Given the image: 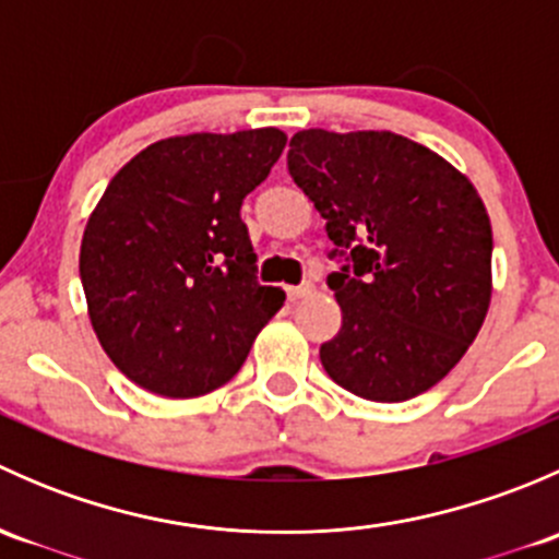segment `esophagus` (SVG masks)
I'll use <instances>...</instances> for the list:
<instances>
[{"label": "esophagus", "instance_id": "1", "mask_svg": "<svg viewBox=\"0 0 559 559\" xmlns=\"http://www.w3.org/2000/svg\"><path fill=\"white\" fill-rule=\"evenodd\" d=\"M308 295H313L311 281H306V284H300V286H286V297H289L292 302L302 300V297H308Z\"/></svg>", "mask_w": 559, "mask_h": 559}]
</instances>
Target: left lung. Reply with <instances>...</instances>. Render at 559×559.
<instances>
[{
  "mask_svg": "<svg viewBox=\"0 0 559 559\" xmlns=\"http://www.w3.org/2000/svg\"><path fill=\"white\" fill-rule=\"evenodd\" d=\"M286 165L341 262L326 275L343 311L319 352L326 376L376 403L436 386L492 295V227L471 180L394 132L302 129Z\"/></svg>",
  "mask_w": 559,
  "mask_h": 559,
  "instance_id": "obj_1",
  "label": "left lung"
}]
</instances>
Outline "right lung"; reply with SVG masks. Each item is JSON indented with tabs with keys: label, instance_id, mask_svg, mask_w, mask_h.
I'll use <instances>...</instances> for the list:
<instances>
[{
	"label": "right lung",
	"instance_id": "obj_1",
	"mask_svg": "<svg viewBox=\"0 0 559 559\" xmlns=\"http://www.w3.org/2000/svg\"><path fill=\"white\" fill-rule=\"evenodd\" d=\"M284 145L273 127L167 138L107 183L83 233L81 281L105 354L138 386L197 397L227 384L284 306V292L257 281L240 218Z\"/></svg>",
	"mask_w": 559,
	"mask_h": 559
}]
</instances>
